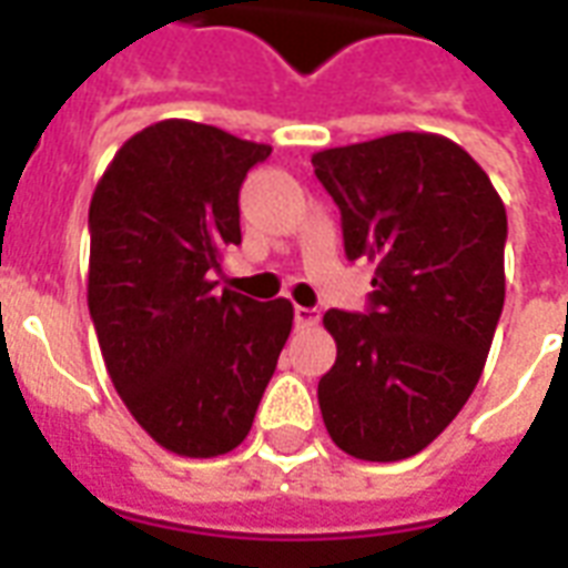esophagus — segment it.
<instances>
[{"mask_svg":"<svg viewBox=\"0 0 568 568\" xmlns=\"http://www.w3.org/2000/svg\"><path fill=\"white\" fill-rule=\"evenodd\" d=\"M320 322V310L313 307H295V325L297 328H310Z\"/></svg>","mask_w":568,"mask_h":568,"instance_id":"1","label":"esophagus"}]
</instances>
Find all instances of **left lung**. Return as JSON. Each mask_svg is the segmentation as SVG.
<instances>
[{
	"mask_svg": "<svg viewBox=\"0 0 568 568\" xmlns=\"http://www.w3.org/2000/svg\"><path fill=\"white\" fill-rule=\"evenodd\" d=\"M346 258L377 264L365 313L328 310L337 362L320 381L332 440L368 463L414 456L463 410L505 304L508 219L456 142L393 133L313 154Z\"/></svg>",
	"mask_w": 568,
	"mask_h": 568,
	"instance_id": "left-lung-1",
	"label": "left lung"
}]
</instances>
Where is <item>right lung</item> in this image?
<instances>
[{"mask_svg": "<svg viewBox=\"0 0 568 568\" xmlns=\"http://www.w3.org/2000/svg\"><path fill=\"white\" fill-rule=\"evenodd\" d=\"M271 145L182 118L118 149L93 191L88 307L109 377L151 438L191 459L246 438L295 310L215 292L240 185Z\"/></svg>", "mask_w": 568, "mask_h": 568, "instance_id": "1", "label": "right lung"}]
</instances>
